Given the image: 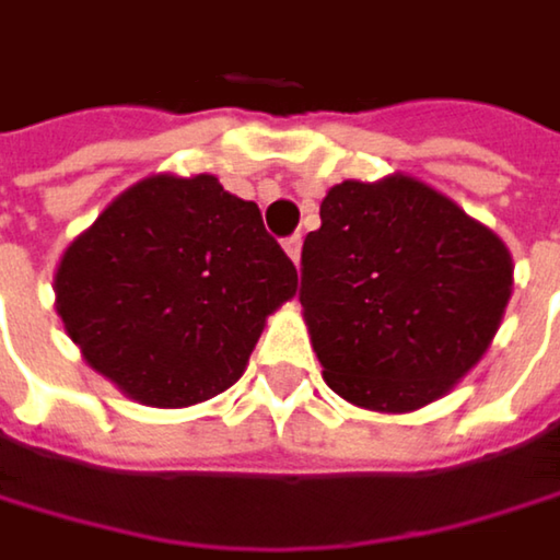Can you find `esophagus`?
<instances>
[{"instance_id": "1", "label": "esophagus", "mask_w": 560, "mask_h": 560, "mask_svg": "<svg viewBox=\"0 0 560 560\" xmlns=\"http://www.w3.org/2000/svg\"><path fill=\"white\" fill-rule=\"evenodd\" d=\"M284 253L291 256V262H294V266L301 262V233H294V236H288V240H284Z\"/></svg>"}]
</instances>
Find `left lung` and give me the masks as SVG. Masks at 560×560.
Segmentation results:
<instances>
[{"instance_id":"left-lung-1","label":"left lung","mask_w":560,"mask_h":560,"mask_svg":"<svg viewBox=\"0 0 560 560\" xmlns=\"http://www.w3.org/2000/svg\"><path fill=\"white\" fill-rule=\"evenodd\" d=\"M512 288L505 246L415 177L343 180L301 249V304L327 386L415 411L487 353Z\"/></svg>"}]
</instances>
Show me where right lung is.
<instances>
[{
    "label": "right lung",
    "instance_id": "right-lung-1",
    "mask_svg": "<svg viewBox=\"0 0 560 560\" xmlns=\"http://www.w3.org/2000/svg\"><path fill=\"white\" fill-rule=\"evenodd\" d=\"M298 288L262 213L213 174L145 177L57 266V314L86 363L155 408L230 389Z\"/></svg>",
    "mask_w": 560,
    "mask_h": 560
}]
</instances>
